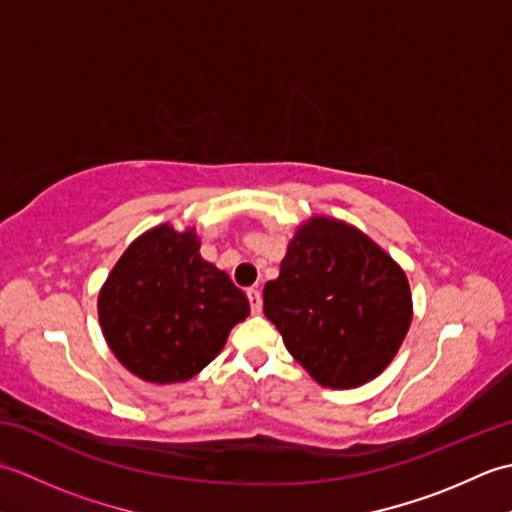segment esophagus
Here are the masks:
<instances>
[{
  "label": "esophagus",
  "instance_id": "esophagus-1",
  "mask_svg": "<svg viewBox=\"0 0 512 512\" xmlns=\"http://www.w3.org/2000/svg\"><path fill=\"white\" fill-rule=\"evenodd\" d=\"M246 295H248L250 310H253V314L262 312V292H259V288H248Z\"/></svg>",
  "mask_w": 512,
  "mask_h": 512
}]
</instances>
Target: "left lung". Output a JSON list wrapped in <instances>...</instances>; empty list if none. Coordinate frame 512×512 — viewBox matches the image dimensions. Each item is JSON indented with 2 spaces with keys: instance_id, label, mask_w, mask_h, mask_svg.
I'll list each match as a JSON object with an SVG mask.
<instances>
[{
  "instance_id": "1",
  "label": "left lung",
  "mask_w": 512,
  "mask_h": 512,
  "mask_svg": "<svg viewBox=\"0 0 512 512\" xmlns=\"http://www.w3.org/2000/svg\"><path fill=\"white\" fill-rule=\"evenodd\" d=\"M264 314L321 387L354 389L394 361L413 319L405 270L372 237L330 215L297 226Z\"/></svg>"
}]
</instances>
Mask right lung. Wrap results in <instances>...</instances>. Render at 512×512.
Returning a JSON list of instances; mask_svg holds the SVG:
<instances>
[{"label": "right lung", "instance_id": "1", "mask_svg": "<svg viewBox=\"0 0 512 512\" xmlns=\"http://www.w3.org/2000/svg\"><path fill=\"white\" fill-rule=\"evenodd\" d=\"M99 323L114 356L156 385L184 383L222 352L250 314L224 270L200 255L195 228L169 222L127 246L99 292Z\"/></svg>", "mask_w": 512, "mask_h": 512}]
</instances>
